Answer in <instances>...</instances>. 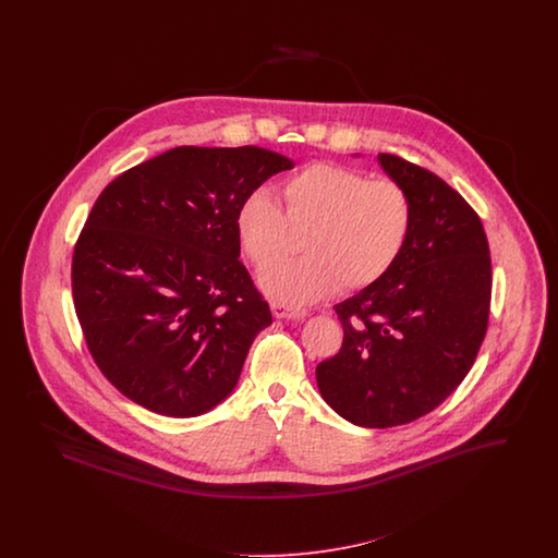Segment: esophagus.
<instances>
[{
	"label": "esophagus",
	"mask_w": 558,
	"mask_h": 558,
	"mask_svg": "<svg viewBox=\"0 0 558 558\" xmlns=\"http://www.w3.org/2000/svg\"><path fill=\"white\" fill-rule=\"evenodd\" d=\"M271 314L278 319H299L305 318V310H294V307H287L284 303L271 301Z\"/></svg>",
	"instance_id": "1"
}]
</instances>
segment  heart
I'll list each match as a JSON object with an SVG mask.
<instances>
[{"label": "heart", "instance_id": "1", "mask_svg": "<svg viewBox=\"0 0 558 558\" xmlns=\"http://www.w3.org/2000/svg\"><path fill=\"white\" fill-rule=\"evenodd\" d=\"M282 207L257 190L236 213L240 246L253 266L266 267L305 232V257L267 267L262 289L287 307H303L337 291L380 282L401 259L412 230L414 203L393 180L332 162H316L282 184Z\"/></svg>", "mask_w": 558, "mask_h": 558}]
</instances>
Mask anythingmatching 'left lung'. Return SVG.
Segmentation results:
<instances>
[{"label": "left lung", "instance_id": "left-lung-1", "mask_svg": "<svg viewBox=\"0 0 558 558\" xmlns=\"http://www.w3.org/2000/svg\"><path fill=\"white\" fill-rule=\"evenodd\" d=\"M378 160L408 190L414 230L380 282L335 305L343 345L316 368L322 398L368 428L412 423L450 396L475 364L492 303L475 209L425 167L387 153Z\"/></svg>", "mask_w": 558, "mask_h": 558}]
</instances>
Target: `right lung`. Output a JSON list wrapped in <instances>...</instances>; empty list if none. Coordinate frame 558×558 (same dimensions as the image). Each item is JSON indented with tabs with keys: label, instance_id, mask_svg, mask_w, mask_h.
I'll use <instances>...</instances> for the list:
<instances>
[{
	"label": "right lung",
	"instance_id": "add662e5",
	"mask_svg": "<svg viewBox=\"0 0 558 558\" xmlns=\"http://www.w3.org/2000/svg\"><path fill=\"white\" fill-rule=\"evenodd\" d=\"M292 162L259 146H178L112 180L81 230L71 284L96 366L162 416L228 398L271 324L240 264L242 201Z\"/></svg>",
	"mask_w": 558,
	"mask_h": 558
}]
</instances>
